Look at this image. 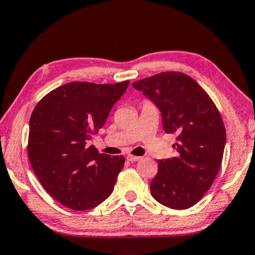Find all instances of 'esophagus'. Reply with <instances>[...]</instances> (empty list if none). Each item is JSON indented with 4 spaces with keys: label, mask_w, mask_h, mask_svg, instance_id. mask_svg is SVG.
<instances>
[{
    "label": "esophagus",
    "mask_w": 255,
    "mask_h": 255,
    "mask_svg": "<svg viewBox=\"0 0 255 255\" xmlns=\"http://www.w3.org/2000/svg\"><path fill=\"white\" fill-rule=\"evenodd\" d=\"M140 156H135V155H127V160L130 161V162H136V161L140 160Z\"/></svg>",
    "instance_id": "34e87169"
}]
</instances>
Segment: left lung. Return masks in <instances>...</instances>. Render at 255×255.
Returning <instances> with one entry per match:
<instances>
[{
	"label": "left lung",
	"instance_id": "8db88e82",
	"mask_svg": "<svg viewBox=\"0 0 255 255\" xmlns=\"http://www.w3.org/2000/svg\"><path fill=\"white\" fill-rule=\"evenodd\" d=\"M156 106L167 134L176 135L172 159L159 160L150 193L161 205L187 209L211 188L221 167L226 130L220 113L192 77L166 72L133 83Z\"/></svg>",
	"mask_w": 255,
	"mask_h": 255
}]
</instances>
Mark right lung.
<instances>
[{"instance_id": "obj_1", "label": "right lung", "mask_w": 255, "mask_h": 255, "mask_svg": "<svg viewBox=\"0 0 255 255\" xmlns=\"http://www.w3.org/2000/svg\"><path fill=\"white\" fill-rule=\"evenodd\" d=\"M128 85L66 83L34 108L29 160L43 188L66 207L86 211L112 194L125 157L100 154L88 141L104 127Z\"/></svg>"}]
</instances>
